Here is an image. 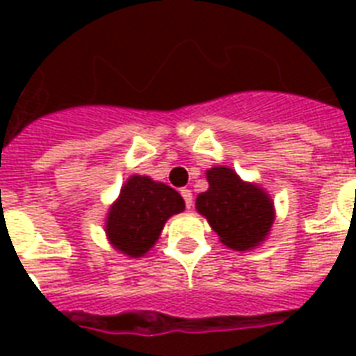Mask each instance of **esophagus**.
Returning <instances> with one entry per match:
<instances>
[{
  "instance_id": "34e87169",
  "label": "esophagus",
  "mask_w": 356,
  "mask_h": 356,
  "mask_svg": "<svg viewBox=\"0 0 356 356\" xmlns=\"http://www.w3.org/2000/svg\"><path fill=\"white\" fill-rule=\"evenodd\" d=\"M181 195H183L184 203H186V209H192L194 205V197H192V192L188 188H183L181 190Z\"/></svg>"
}]
</instances>
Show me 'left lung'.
<instances>
[{"label":"left lung","instance_id":"left-lung-1","mask_svg":"<svg viewBox=\"0 0 356 356\" xmlns=\"http://www.w3.org/2000/svg\"><path fill=\"white\" fill-rule=\"evenodd\" d=\"M209 190L195 200V209L207 218L227 248L248 251L259 245L275 220L273 201L259 184L245 183L231 168L207 170Z\"/></svg>","mask_w":356,"mask_h":356}]
</instances>
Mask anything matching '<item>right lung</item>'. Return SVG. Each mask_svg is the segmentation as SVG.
I'll return each mask as SVG.
<instances>
[{"mask_svg": "<svg viewBox=\"0 0 356 356\" xmlns=\"http://www.w3.org/2000/svg\"><path fill=\"white\" fill-rule=\"evenodd\" d=\"M183 211V197L172 186L145 175H131L108 209V242L127 257H144L159 240L168 218Z\"/></svg>", "mask_w": 356, "mask_h": 356, "instance_id": "1", "label": "right lung"}]
</instances>
